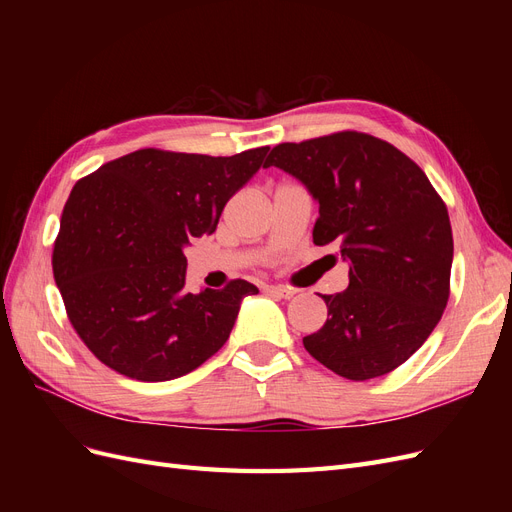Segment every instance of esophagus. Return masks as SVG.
Returning a JSON list of instances; mask_svg holds the SVG:
<instances>
[{"label":"esophagus","mask_w":512,"mask_h":512,"mask_svg":"<svg viewBox=\"0 0 512 512\" xmlns=\"http://www.w3.org/2000/svg\"><path fill=\"white\" fill-rule=\"evenodd\" d=\"M267 292L273 294V297H277V299H290V297H294V290L288 288V286H269Z\"/></svg>","instance_id":"34e87169"}]
</instances>
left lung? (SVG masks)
<instances>
[{"label":"left lung","mask_w":512,"mask_h":512,"mask_svg":"<svg viewBox=\"0 0 512 512\" xmlns=\"http://www.w3.org/2000/svg\"><path fill=\"white\" fill-rule=\"evenodd\" d=\"M269 166L318 200L314 243H335L350 262L348 288L320 294L329 318L305 350L348 380L389 374L425 344L451 294L444 200L406 153L354 130L277 145Z\"/></svg>","instance_id":"8db88e82"}]
</instances>
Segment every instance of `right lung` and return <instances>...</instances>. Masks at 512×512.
Masks as SVG:
<instances>
[{
  "label": "right lung",
  "mask_w": 512,
  "mask_h": 512,
  "mask_svg": "<svg viewBox=\"0 0 512 512\" xmlns=\"http://www.w3.org/2000/svg\"><path fill=\"white\" fill-rule=\"evenodd\" d=\"M267 151L213 158L138 149L76 181L53 275L74 331L98 361L132 380L164 382L226 344L243 297L258 288L232 280L222 290L188 292L183 250L211 235Z\"/></svg>",
  "instance_id": "obj_1"
}]
</instances>
